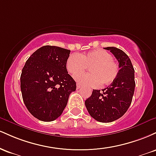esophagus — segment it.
Returning a JSON list of instances; mask_svg holds the SVG:
<instances>
[{
	"mask_svg": "<svg viewBox=\"0 0 156 156\" xmlns=\"http://www.w3.org/2000/svg\"><path fill=\"white\" fill-rule=\"evenodd\" d=\"M76 88H77V89H80V88H81V86H80L79 83H77V86H76Z\"/></svg>",
	"mask_w": 156,
	"mask_h": 156,
	"instance_id": "esophagus-1",
	"label": "esophagus"
}]
</instances>
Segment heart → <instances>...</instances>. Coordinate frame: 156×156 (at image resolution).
Listing matches in <instances>:
<instances>
[{
	"mask_svg": "<svg viewBox=\"0 0 156 156\" xmlns=\"http://www.w3.org/2000/svg\"><path fill=\"white\" fill-rule=\"evenodd\" d=\"M66 67L73 76L83 72L88 67L90 73L76 76L79 83L101 87L112 83L119 74V66L112 55L102 49L93 50L83 54L74 53L68 57Z\"/></svg>",
	"mask_w": 156,
	"mask_h": 156,
	"instance_id": "heart-1",
	"label": "heart"
}]
</instances>
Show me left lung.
<instances>
[{
    "label": "left lung",
    "instance_id": "8db88e82",
    "mask_svg": "<svg viewBox=\"0 0 156 156\" xmlns=\"http://www.w3.org/2000/svg\"><path fill=\"white\" fill-rule=\"evenodd\" d=\"M119 62V74L107 88L93 89L85 101L90 116L101 122H111L122 117L132 102L134 89V69L128 55L115 47H107Z\"/></svg>",
    "mask_w": 156,
    "mask_h": 156
}]
</instances>
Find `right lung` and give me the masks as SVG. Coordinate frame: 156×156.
<instances>
[{
  "label": "right lung",
  "mask_w": 156,
  "mask_h": 156,
  "mask_svg": "<svg viewBox=\"0 0 156 156\" xmlns=\"http://www.w3.org/2000/svg\"><path fill=\"white\" fill-rule=\"evenodd\" d=\"M70 51L56 46L39 48L26 61L20 76L23 100L34 117L51 122L62 115L76 83L66 63Z\"/></svg>",
  "instance_id": "1"
}]
</instances>
